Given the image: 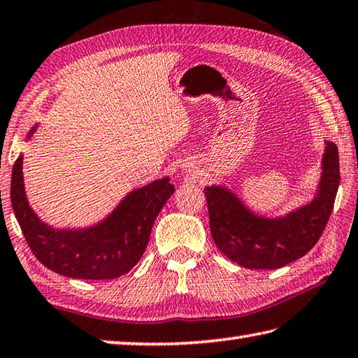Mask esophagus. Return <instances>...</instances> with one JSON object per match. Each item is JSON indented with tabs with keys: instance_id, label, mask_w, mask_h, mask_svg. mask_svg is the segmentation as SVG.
Wrapping results in <instances>:
<instances>
[{
	"instance_id": "34e87169",
	"label": "esophagus",
	"mask_w": 358,
	"mask_h": 358,
	"mask_svg": "<svg viewBox=\"0 0 358 358\" xmlns=\"http://www.w3.org/2000/svg\"><path fill=\"white\" fill-rule=\"evenodd\" d=\"M187 173H192V171H187ZM193 173H194V171H193Z\"/></svg>"
}]
</instances>
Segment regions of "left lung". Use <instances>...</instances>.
<instances>
[{
	"label": "left lung",
	"mask_w": 358,
	"mask_h": 358,
	"mask_svg": "<svg viewBox=\"0 0 358 358\" xmlns=\"http://www.w3.org/2000/svg\"><path fill=\"white\" fill-rule=\"evenodd\" d=\"M324 143L315 196L282 217L255 213L224 185L204 187L212 237L227 259L248 269H278L316 245L332 213L340 184L338 148L334 141Z\"/></svg>",
	"instance_id": "1"
}]
</instances>
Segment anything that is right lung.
I'll return each instance as SVG.
<instances>
[{
    "mask_svg": "<svg viewBox=\"0 0 358 358\" xmlns=\"http://www.w3.org/2000/svg\"><path fill=\"white\" fill-rule=\"evenodd\" d=\"M29 131V140L37 129ZM174 193L165 176L136 188L106 218L87 227L56 229L32 210L24 190L23 154L12 168L10 202L29 248L54 273L74 279L104 280L129 273L141 259L162 207Z\"/></svg>",
    "mask_w": 358,
    "mask_h": 358,
    "instance_id": "1",
    "label": "right lung"
}]
</instances>
